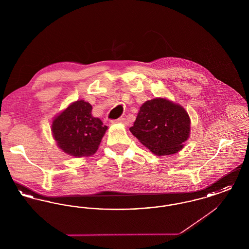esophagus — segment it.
Returning a JSON list of instances; mask_svg holds the SVG:
<instances>
[{"mask_svg":"<svg viewBox=\"0 0 249 249\" xmlns=\"http://www.w3.org/2000/svg\"><path fill=\"white\" fill-rule=\"evenodd\" d=\"M113 123H115V124H122V125H127L128 124V121L126 120V119H124V118H122V119H117V120H114L113 121Z\"/></svg>","mask_w":249,"mask_h":249,"instance_id":"obj_1","label":"esophagus"}]
</instances>
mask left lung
<instances>
[{"mask_svg":"<svg viewBox=\"0 0 249 249\" xmlns=\"http://www.w3.org/2000/svg\"><path fill=\"white\" fill-rule=\"evenodd\" d=\"M130 130L153 154H176L190 138V116L182 106L155 98L142 104Z\"/></svg>","mask_w":249,"mask_h":249,"instance_id":"8db88e82","label":"left lung"}]
</instances>
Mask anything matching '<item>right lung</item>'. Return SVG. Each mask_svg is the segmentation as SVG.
I'll list each match as a JSON object with an SVG mask.
<instances>
[{
    "label": "right lung",
    "instance_id": "1",
    "mask_svg": "<svg viewBox=\"0 0 249 249\" xmlns=\"http://www.w3.org/2000/svg\"><path fill=\"white\" fill-rule=\"evenodd\" d=\"M92 107L79 100L57 115L51 125L54 140L59 149L75 158L96 153L108 127L91 114Z\"/></svg>",
    "mask_w": 249,
    "mask_h": 249
}]
</instances>
